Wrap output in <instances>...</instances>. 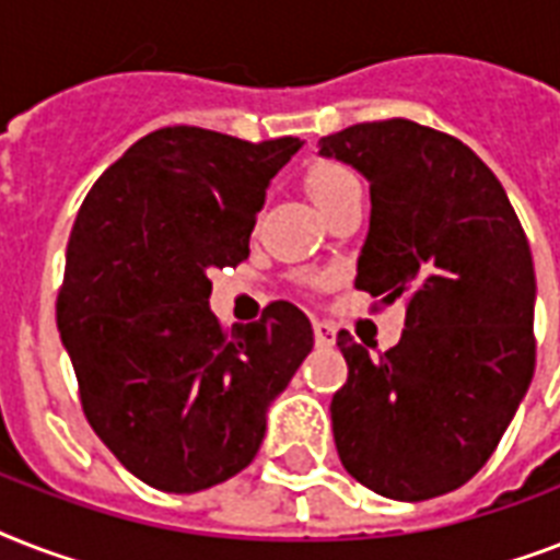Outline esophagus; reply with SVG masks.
Wrapping results in <instances>:
<instances>
[{
	"label": "esophagus",
	"mask_w": 560,
	"mask_h": 560,
	"mask_svg": "<svg viewBox=\"0 0 560 560\" xmlns=\"http://www.w3.org/2000/svg\"><path fill=\"white\" fill-rule=\"evenodd\" d=\"M314 340L319 349H328L337 342V328L331 323H314Z\"/></svg>",
	"instance_id": "1"
}]
</instances>
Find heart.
<instances>
[{
    "label": "heart",
    "mask_w": 560,
    "mask_h": 560,
    "mask_svg": "<svg viewBox=\"0 0 560 560\" xmlns=\"http://www.w3.org/2000/svg\"><path fill=\"white\" fill-rule=\"evenodd\" d=\"M354 188H360L358 177L342 162L319 160L305 171V191L311 194V200L323 211L328 206H334L340 197H346L349 191H354Z\"/></svg>",
    "instance_id": "obj_1"
}]
</instances>
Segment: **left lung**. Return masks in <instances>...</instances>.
<instances>
[{"label": "left lung", "mask_w": 560, "mask_h": 560, "mask_svg": "<svg viewBox=\"0 0 560 560\" xmlns=\"http://www.w3.org/2000/svg\"><path fill=\"white\" fill-rule=\"evenodd\" d=\"M319 153L372 191L354 284L407 305L395 349L369 354L337 334L342 468L389 500L447 494L491 459L535 374L529 241L486 162L433 127L366 121L319 139Z\"/></svg>", "instance_id": "8db88e82"}]
</instances>
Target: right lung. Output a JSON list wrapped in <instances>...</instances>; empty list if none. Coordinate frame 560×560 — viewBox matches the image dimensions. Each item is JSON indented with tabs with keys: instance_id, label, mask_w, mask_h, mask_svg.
Returning a JSON list of instances; mask_svg holds the SVG:
<instances>
[{
	"instance_id": "obj_1",
	"label": "right lung",
	"mask_w": 560,
	"mask_h": 560,
	"mask_svg": "<svg viewBox=\"0 0 560 560\" xmlns=\"http://www.w3.org/2000/svg\"><path fill=\"white\" fill-rule=\"evenodd\" d=\"M302 148L162 127L113 162L74 218L57 293L83 416L133 477L194 494L255 459L267 407L314 349L290 302L226 331L211 270L237 267L270 179Z\"/></svg>"
}]
</instances>
